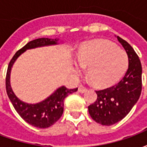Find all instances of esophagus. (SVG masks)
Instances as JSON below:
<instances>
[{
  "instance_id": "34e87169",
  "label": "esophagus",
  "mask_w": 147,
  "mask_h": 147,
  "mask_svg": "<svg viewBox=\"0 0 147 147\" xmlns=\"http://www.w3.org/2000/svg\"><path fill=\"white\" fill-rule=\"evenodd\" d=\"M78 90H79V92L80 93H84L86 90V88L85 87V86H83V85H80V86H79V89H78Z\"/></svg>"
}]
</instances>
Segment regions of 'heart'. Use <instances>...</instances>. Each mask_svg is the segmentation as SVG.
I'll return each mask as SVG.
<instances>
[{
  "instance_id": "obj_1",
  "label": "heart",
  "mask_w": 147,
  "mask_h": 147,
  "mask_svg": "<svg viewBox=\"0 0 147 147\" xmlns=\"http://www.w3.org/2000/svg\"><path fill=\"white\" fill-rule=\"evenodd\" d=\"M75 71L78 74L83 66H89L87 74L94 85L110 86L123 76L128 67V56L123 49L117 48L107 40H94L84 43L78 52Z\"/></svg>"
}]
</instances>
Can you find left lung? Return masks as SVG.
Wrapping results in <instances>:
<instances>
[{
  "label": "left lung",
  "instance_id": "left-lung-1",
  "mask_svg": "<svg viewBox=\"0 0 147 147\" xmlns=\"http://www.w3.org/2000/svg\"><path fill=\"white\" fill-rule=\"evenodd\" d=\"M117 40L128 56V68L120 82L106 89L96 90L98 98L88 106L90 117L97 123L110 126L128 114L138 102L142 91V65L138 55L127 42Z\"/></svg>",
  "mask_w": 147,
  "mask_h": 147
}]
</instances>
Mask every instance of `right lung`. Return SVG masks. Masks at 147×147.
<instances>
[{"mask_svg":"<svg viewBox=\"0 0 147 147\" xmlns=\"http://www.w3.org/2000/svg\"><path fill=\"white\" fill-rule=\"evenodd\" d=\"M58 41L59 38H41L29 42L23 48L18 50L11 58L6 74V91L15 109L26 122L38 128H46L52 126L61 118L64 112V98L71 94L76 92L78 88L67 89V87L62 86L44 101L36 104H28L20 100L12 91L10 85V74L15 61L27 49L57 45Z\"/></svg>","mask_w":147,"mask_h":147,"instance_id":"1","label":"right lung"}]
</instances>
